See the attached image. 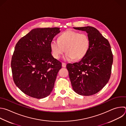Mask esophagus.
Returning a JSON list of instances; mask_svg holds the SVG:
<instances>
[{"instance_id": "obj_1", "label": "esophagus", "mask_w": 126, "mask_h": 126, "mask_svg": "<svg viewBox=\"0 0 126 126\" xmlns=\"http://www.w3.org/2000/svg\"><path fill=\"white\" fill-rule=\"evenodd\" d=\"M62 67H64V68H65V67H66V63H62Z\"/></svg>"}]
</instances>
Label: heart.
<instances>
[{
  "label": "heart",
  "instance_id": "heart-1",
  "mask_svg": "<svg viewBox=\"0 0 126 126\" xmlns=\"http://www.w3.org/2000/svg\"><path fill=\"white\" fill-rule=\"evenodd\" d=\"M91 45V40L86 33L68 30L57 37V41H52L50 47L53 56L59 59L65 51L64 59L67 61L79 60L87 54Z\"/></svg>",
  "mask_w": 126,
  "mask_h": 126
}]
</instances>
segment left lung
Masks as SVG:
<instances>
[{
    "mask_svg": "<svg viewBox=\"0 0 126 126\" xmlns=\"http://www.w3.org/2000/svg\"><path fill=\"white\" fill-rule=\"evenodd\" d=\"M74 29L86 32L91 45L84 58L79 62L67 64L66 68L73 90L81 95H92L102 90L110 79L113 61L111 47L94 27Z\"/></svg>",
    "mask_w": 126,
    "mask_h": 126,
    "instance_id": "8db88e82",
    "label": "left lung"
}]
</instances>
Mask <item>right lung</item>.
I'll return each instance as SVG.
<instances>
[{
  "label": "right lung",
  "instance_id": "1",
  "mask_svg": "<svg viewBox=\"0 0 126 126\" xmlns=\"http://www.w3.org/2000/svg\"><path fill=\"white\" fill-rule=\"evenodd\" d=\"M59 28H36L16 45L11 66L16 86L25 94L37 99L49 95L62 63L51 54L50 44Z\"/></svg>",
  "mask_w": 126,
  "mask_h": 126
}]
</instances>
